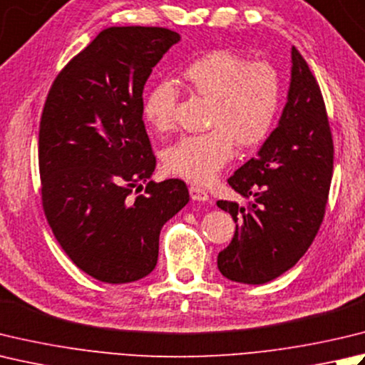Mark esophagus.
I'll return each mask as SVG.
<instances>
[{"label": "esophagus", "mask_w": 365, "mask_h": 365, "mask_svg": "<svg viewBox=\"0 0 365 365\" xmlns=\"http://www.w3.org/2000/svg\"><path fill=\"white\" fill-rule=\"evenodd\" d=\"M190 196H191L192 201H202V202L209 201V195H207V191L202 190V188H199V187H195V185L190 187Z\"/></svg>", "instance_id": "34e87169"}]
</instances>
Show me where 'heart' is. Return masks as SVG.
I'll return each mask as SVG.
<instances>
[{"label":"heart","mask_w":365,"mask_h":365,"mask_svg":"<svg viewBox=\"0 0 365 365\" xmlns=\"http://www.w3.org/2000/svg\"><path fill=\"white\" fill-rule=\"evenodd\" d=\"M188 88L210 101L204 134L183 135L164 152V166L195 183H209L231 160L232 140L255 147L267 138L280 107V77L272 64L250 63L227 48L210 50L183 68ZM178 91L161 81L147 91L144 118L164 133L174 126Z\"/></svg>","instance_id":"1"}]
</instances>
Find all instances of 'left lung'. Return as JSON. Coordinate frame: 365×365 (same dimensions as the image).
I'll return each mask as SVG.
<instances>
[{"instance_id": "1", "label": "left lung", "mask_w": 365, "mask_h": 365, "mask_svg": "<svg viewBox=\"0 0 365 365\" xmlns=\"http://www.w3.org/2000/svg\"><path fill=\"white\" fill-rule=\"evenodd\" d=\"M334 168V145L317 78L296 47L291 48L287 104L275 130L255 158L227 178L247 207L218 201L235 232L218 269L227 280L262 284L302 258L324 217Z\"/></svg>"}]
</instances>
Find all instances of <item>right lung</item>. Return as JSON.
<instances>
[{
  "label": "right lung",
  "instance_id": "right-lung-1",
  "mask_svg": "<svg viewBox=\"0 0 365 365\" xmlns=\"http://www.w3.org/2000/svg\"><path fill=\"white\" fill-rule=\"evenodd\" d=\"M178 41L168 28H106L48 91L39 128L42 205L64 253L99 282L152 272L161 227L190 201L178 178L150 180L156 160L142 121L147 78ZM144 182L146 195L131 200Z\"/></svg>",
  "mask_w": 365,
  "mask_h": 365
}]
</instances>
